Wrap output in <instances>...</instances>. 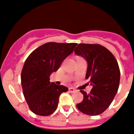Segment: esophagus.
I'll return each instance as SVG.
<instances>
[{
  "mask_svg": "<svg viewBox=\"0 0 134 134\" xmlns=\"http://www.w3.org/2000/svg\"><path fill=\"white\" fill-rule=\"evenodd\" d=\"M68 90H69V92H70V93H74L76 91V90L74 88H71V87L68 88Z\"/></svg>",
  "mask_w": 134,
  "mask_h": 134,
  "instance_id": "1",
  "label": "esophagus"
}]
</instances>
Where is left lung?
Instances as JSON below:
<instances>
[{"instance_id":"8db88e82","label":"left lung","mask_w":134,"mask_h":134,"mask_svg":"<svg viewBox=\"0 0 134 134\" xmlns=\"http://www.w3.org/2000/svg\"><path fill=\"white\" fill-rule=\"evenodd\" d=\"M74 52L87 62L86 79L93 86L90 93L80 91L84 98L76 107L84 114H101L109 107L118 91L120 70L118 62L109 50L99 44L80 43Z\"/></svg>"}]
</instances>
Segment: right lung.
<instances>
[{
    "mask_svg": "<svg viewBox=\"0 0 134 134\" xmlns=\"http://www.w3.org/2000/svg\"><path fill=\"white\" fill-rule=\"evenodd\" d=\"M77 43L49 42L31 53L21 72L23 94L31 111L35 114L48 116L58 107L61 93L68 88L49 82L66 58L73 52Z\"/></svg>",
    "mask_w": 134,
    "mask_h": 134,
    "instance_id": "obj_1",
    "label": "right lung"
}]
</instances>
